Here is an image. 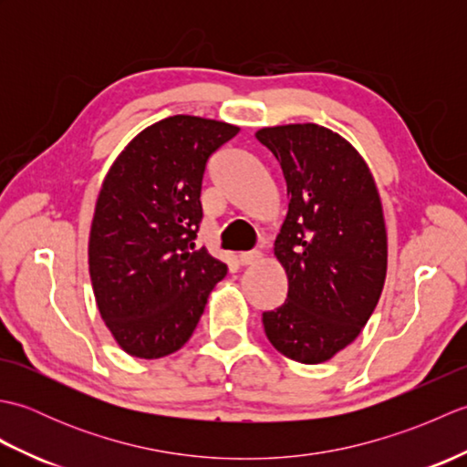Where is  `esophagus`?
Here are the masks:
<instances>
[{"instance_id": "34e87169", "label": "esophagus", "mask_w": 467, "mask_h": 467, "mask_svg": "<svg viewBox=\"0 0 467 467\" xmlns=\"http://www.w3.org/2000/svg\"><path fill=\"white\" fill-rule=\"evenodd\" d=\"M261 259H263V253H261V251H249V253H241V254H239V265H243V266H249V265L259 263Z\"/></svg>"}]
</instances>
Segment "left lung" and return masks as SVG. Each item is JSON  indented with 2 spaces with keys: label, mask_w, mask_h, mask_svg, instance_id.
Here are the masks:
<instances>
[{
  "label": "left lung",
  "mask_w": 467,
  "mask_h": 467,
  "mask_svg": "<svg viewBox=\"0 0 467 467\" xmlns=\"http://www.w3.org/2000/svg\"><path fill=\"white\" fill-rule=\"evenodd\" d=\"M254 136L281 164L289 196L275 241L289 293L263 313L266 339L293 361L323 363L357 339L381 296V198L359 152L329 128L286 124Z\"/></svg>",
  "instance_id": "obj_1"
}]
</instances>
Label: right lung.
Masks as SVG:
<instances>
[{"mask_svg":"<svg viewBox=\"0 0 467 467\" xmlns=\"http://www.w3.org/2000/svg\"><path fill=\"white\" fill-rule=\"evenodd\" d=\"M241 128L198 116L148 126L108 171L88 263L98 311L122 349L161 359L191 339L226 265L194 249L208 158Z\"/></svg>","mask_w":467,"mask_h":467,"instance_id":"1","label":"right lung"}]
</instances>
